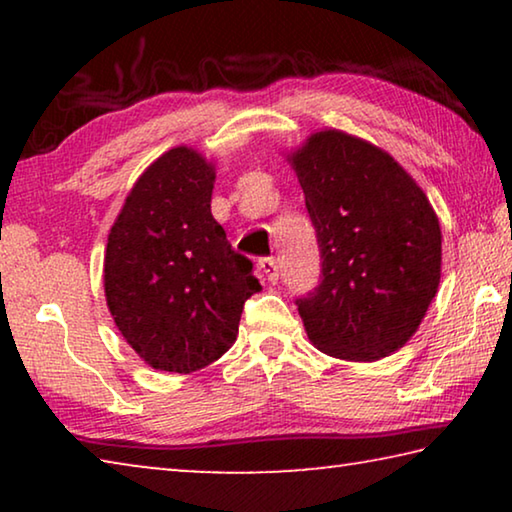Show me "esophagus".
<instances>
[{
    "instance_id": "esophagus-1",
    "label": "esophagus",
    "mask_w": 512,
    "mask_h": 512,
    "mask_svg": "<svg viewBox=\"0 0 512 512\" xmlns=\"http://www.w3.org/2000/svg\"><path fill=\"white\" fill-rule=\"evenodd\" d=\"M259 271L264 273V277L271 284H275L277 282V277H280V271H277V262H275V257H264V259H259Z\"/></svg>"
}]
</instances>
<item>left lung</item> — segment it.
Here are the masks:
<instances>
[{
	"mask_svg": "<svg viewBox=\"0 0 512 512\" xmlns=\"http://www.w3.org/2000/svg\"><path fill=\"white\" fill-rule=\"evenodd\" d=\"M316 228L323 280L296 305L329 357L377 361L418 332L436 298L443 235L427 194L393 155L336 128L287 155Z\"/></svg>",
	"mask_w": 512,
	"mask_h": 512,
	"instance_id": "1",
	"label": "left lung"
}]
</instances>
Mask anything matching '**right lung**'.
I'll return each mask as SVG.
<instances>
[{"label":"right lung","instance_id":"1","mask_svg":"<svg viewBox=\"0 0 512 512\" xmlns=\"http://www.w3.org/2000/svg\"><path fill=\"white\" fill-rule=\"evenodd\" d=\"M216 169L173 146L144 169L112 223L103 289L126 343L155 370H201L239 334L244 302L262 291L212 216Z\"/></svg>","mask_w":512,"mask_h":512}]
</instances>
